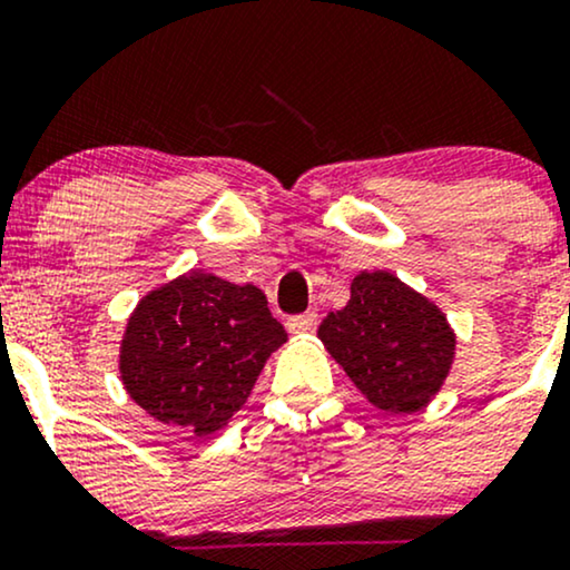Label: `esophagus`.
Wrapping results in <instances>:
<instances>
[{
  "mask_svg": "<svg viewBox=\"0 0 570 570\" xmlns=\"http://www.w3.org/2000/svg\"><path fill=\"white\" fill-rule=\"evenodd\" d=\"M318 324V313L316 311H305L299 313V316H289L286 318V326H289V332L294 335H299V332H313Z\"/></svg>",
  "mask_w": 570,
  "mask_h": 570,
  "instance_id": "obj_1",
  "label": "esophagus"
}]
</instances>
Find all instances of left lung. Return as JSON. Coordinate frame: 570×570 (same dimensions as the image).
<instances>
[{
	"label": "left lung",
	"mask_w": 570,
	"mask_h": 570,
	"mask_svg": "<svg viewBox=\"0 0 570 570\" xmlns=\"http://www.w3.org/2000/svg\"><path fill=\"white\" fill-rule=\"evenodd\" d=\"M318 337L353 385L385 412H415L442 389L455 353L448 318L385 271L358 273Z\"/></svg>",
	"instance_id": "8db88e82"
}]
</instances>
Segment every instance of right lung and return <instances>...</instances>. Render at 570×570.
<instances>
[{
  "label": "right lung",
  "instance_id": "obj_1",
  "mask_svg": "<svg viewBox=\"0 0 570 570\" xmlns=\"http://www.w3.org/2000/svg\"><path fill=\"white\" fill-rule=\"evenodd\" d=\"M284 343L263 289L193 271L130 313L120 377L155 421L206 436L244 407L267 356Z\"/></svg>",
  "mask_w": 570,
  "mask_h": 570
}]
</instances>
